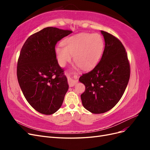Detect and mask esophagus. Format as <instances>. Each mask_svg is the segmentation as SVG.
I'll return each mask as SVG.
<instances>
[{
	"label": "esophagus",
	"instance_id": "34e87169",
	"mask_svg": "<svg viewBox=\"0 0 150 150\" xmlns=\"http://www.w3.org/2000/svg\"><path fill=\"white\" fill-rule=\"evenodd\" d=\"M67 79H68V84H69L70 87L74 86L78 82V78H77L76 76L71 77V76L69 75L67 76Z\"/></svg>",
	"mask_w": 150,
	"mask_h": 150
}]
</instances>
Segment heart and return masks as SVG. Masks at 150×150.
Segmentation results:
<instances>
[{
    "instance_id": "heart-1",
    "label": "heart",
    "mask_w": 150,
    "mask_h": 150,
    "mask_svg": "<svg viewBox=\"0 0 150 150\" xmlns=\"http://www.w3.org/2000/svg\"><path fill=\"white\" fill-rule=\"evenodd\" d=\"M63 46H57L55 54L59 64L64 66L71 60L72 56L75 62L81 69H91L99 61L103 51L104 41L98 34L80 33L64 39Z\"/></svg>"
}]
</instances>
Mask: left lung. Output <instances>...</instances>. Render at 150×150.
<instances>
[{"label": "left lung", "instance_id": "8db88e82", "mask_svg": "<svg viewBox=\"0 0 150 150\" xmlns=\"http://www.w3.org/2000/svg\"><path fill=\"white\" fill-rule=\"evenodd\" d=\"M105 46L100 61L94 69L81 76L85 85L81 95L85 109L94 114L108 111L118 103L128 85L130 67L126 50L120 40L101 30Z\"/></svg>", "mask_w": 150, "mask_h": 150}]
</instances>
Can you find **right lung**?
Segmentation results:
<instances>
[{"label": "right lung", "instance_id": "1", "mask_svg": "<svg viewBox=\"0 0 150 150\" xmlns=\"http://www.w3.org/2000/svg\"><path fill=\"white\" fill-rule=\"evenodd\" d=\"M72 33L48 27L31 35L21 49L17 67L18 82L26 100L42 114L56 112L69 88L56 59L55 46Z\"/></svg>", "mask_w": 150, "mask_h": 150}]
</instances>
